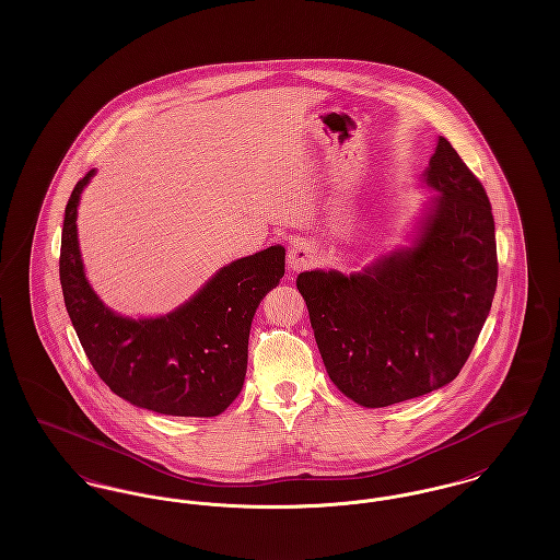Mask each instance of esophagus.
<instances>
[{
	"label": "esophagus",
	"mask_w": 560,
	"mask_h": 560,
	"mask_svg": "<svg viewBox=\"0 0 560 560\" xmlns=\"http://www.w3.org/2000/svg\"><path fill=\"white\" fill-rule=\"evenodd\" d=\"M315 247L308 241H293L288 249V268L298 272V270H306L313 267L315 262Z\"/></svg>",
	"instance_id": "34e87169"
}]
</instances>
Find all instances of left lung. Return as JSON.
<instances>
[{"label":"left lung","mask_w":560,"mask_h":560,"mask_svg":"<svg viewBox=\"0 0 560 560\" xmlns=\"http://www.w3.org/2000/svg\"><path fill=\"white\" fill-rule=\"evenodd\" d=\"M430 197L407 247L359 272L295 279L325 370L348 399L388 407L443 388L477 345L498 285L491 203L450 140L428 161Z\"/></svg>","instance_id":"8db88e82"}]
</instances>
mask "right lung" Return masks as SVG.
Here are the masks:
<instances>
[{
    "mask_svg": "<svg viewBox=\"0 0 560 560\" xmlns=\"http://www.w3.org/2000/svg\"><path fill=\"white\" fill-rule=\"evenodd\" d=\"M94 174L90 170L73 188L60 241L65 306L92 368L136 407L180 418L222 413L243 388L252 319L285 272V247L270 245L220 268L167 315H117L85 279L78 241L81 192Z\"/></svg>",
    "mask_w": 560,
    "mask_h": 560,
    "instance_id": "1",
    "label": "right lung"
}]
</instances>
